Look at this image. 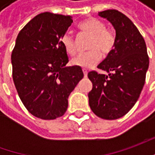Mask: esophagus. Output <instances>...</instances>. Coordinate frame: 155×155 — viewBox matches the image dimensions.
<instances>
[{"mask_svg":"<svg viewBox=\"0 0 155 155\" xmlns=\"http://www.w3.org/2000/svg\"><path fill=\"white\" fill-rule=\"evenodd\" d=\"M83 72H84V78H86L87 74H88V71H87L86 69L83 68Z\"/></svg>","mask_w":155,"mask_h":155,"instance_id":"34e87169","label":"esophagus"}]
</instances>
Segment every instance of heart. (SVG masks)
<instances>
[{
	"label": "heart",
	"instance_id": "1",
	"mask_svg": "<svg viewBox=\"0 0 155 155\" xmlns=\"http://www.w3.org/2000/svg\"><path fill=\"white\" fill-rule=\"evenodd\" d=\"M78 28L82 33L91 36L87 48L89 51L81 53L71 60L75 66L82 68H90L99 62L101 53L104 55L109 54L116 45V35L110 29L106 28L103 21L96 18H91L81 22ZM64 49L70 55L77 53V45L73 36L71 33H64L60 39Z\"/></svg>",
	"mask_w": 155,
	"mask_h": 155
}]
</instances>
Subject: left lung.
<instances>
[{"label":"left lung","mask_w":155,"mask_h":155,"mask_svg":"<svg viewBox=\"0 0 155 155\" xmlns=\"http://www.w3.org/2000/svg\"><path fill=\"white\" fill-rule=\"evenodd\" d=\"M116 29V45L97 68L109 72L88 73L92 83L89 104L95 115L106 120L125 116L133 108L143 89L149 58L145 40L137 27L118 10L99 12Z\"/></svg>","instance_id":"left-lung-1"}]
</instances>
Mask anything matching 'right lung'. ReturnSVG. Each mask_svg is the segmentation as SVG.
I'll list each match as a JSON object with an SVG mask.
<instances>
[{
  "mask_svg": "<svg viewBox=\"0 0 155 155\" xmlns=\"http://www.w3.org/2000/svg\"><path fill=\"white\" fill-rule=\"evenodd\" d=\"M73 22L71 16L42 13L19 33L11 59L13 80L22 104L44 120L62 116L68 97L84 73L78 66L65 67L68 56L60 39Z\"/></svg>",
  "mask_w": 155,
  "mask_h": 155,
  "instance_id": "obj_1",
  "label": "right lung"
}]
</instances>
